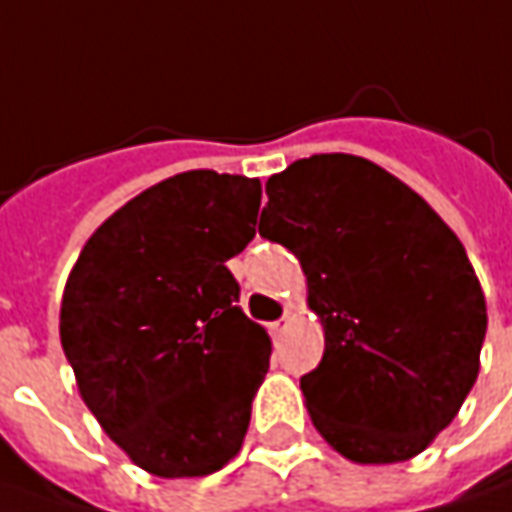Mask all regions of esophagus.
Wrapping results in <instances>:
<instances>
[{
	"mask_svg": "<svg viewBox=\"0 0 512 512\" xmlns=\"http://www.w3.org/2000/svg\"><path fill=\"white\" fill-rule=\"evenodd\" d=\"M286 329H289V315H283V318H278V321L269 323V332H272L275 338H278V335H283Z\"/></svg>",
	"mask_w": 512,
	"mask_h": 512,
	"instance_id": "1",
	"label": "esophagus"
}]
</instances>
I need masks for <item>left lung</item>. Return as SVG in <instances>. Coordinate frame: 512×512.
Here are the masks:
<instances>
[{
    "label": "left lung",
    "instance_id": "1",
    "mask_svg": "<svg viewBox=\"0 0 512 512\" xmlns=\"http://www.w3.org/2000/svg\"><path fill=\"white\" fill-rule=\"evenodd\" d=\"M260 234L286 246L321 318L300 378L323 441L355 464L424 453L481 369L487 300L456 232L424 197L355 154H315L266 180Z\"/></svg>",
    "mask_w": 512,
    "mask_h": 512
}]
</instances>
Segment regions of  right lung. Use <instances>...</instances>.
Instances as JSON below:
<instances>
[{
  "mask_svg": "<svg viewBox=\"0 0 512 512\" xmlns=\"http://www.w3.org/2000/svg\"><path fill=\"white\" fill-rule=\"evenodd\" d=\"M257 209V177L174 174L111 214L68 275L59 341L79 395L151 476H209L243 447L272 341L226 260Z\"/></svg>",
  "mask_w": 512,
  "mask_h": 512,
  "instance_id": "obj_1",
  "label": "right lung"
}]
</instances>
